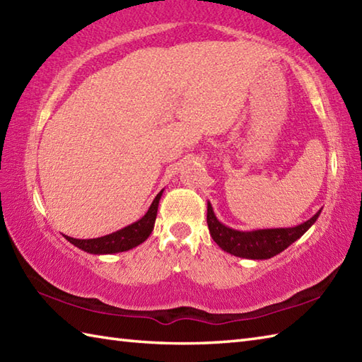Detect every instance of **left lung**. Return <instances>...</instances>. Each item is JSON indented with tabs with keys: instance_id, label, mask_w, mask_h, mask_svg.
<instances>
[{
	"instance_id": "obj_1",
	"label": "left lung",
	"mask_w": 362,
	"mask_h": 362,
	"mask_svg": "<svg viewBox=\"0 0 362 362\" xmlns=\"http://www.w3.org/2000/svg\"><path fill=\"white\" fill-rule=\"evenodd\" d=\"M320 210L303 224L288 228H263L252 230V232H241V230L230 228L218 221L213 206L209 202L206 206V224H209L210 235L222 250L232 253L235 257L250 258V259H267L283 252L289 245L297 241L314 222L317 221Z\"/></svg>"
}]
</instances>
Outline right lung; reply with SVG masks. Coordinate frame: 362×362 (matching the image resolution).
I'll list each match as a JSON object with an SVG mask.
<instances>
[{
  "instance_id": "right-lung-1",
  "label": "right lung",
  "mask_w": 362,
  "mask_h": 362,
  "mask_svg": "<svg viewBox=\"0 0 362 362\" xmlns=\"http://www.w3.org/2000/svg\"><path fill=\"white\" fill-rule=\"evenodd\" d=\"M161 194H163V189H161L156 196V199H153L148 213H146L141 219H138L136 222H134V224L118 230V232H113L110 235H105L101 238H93V240H76V238H71V236H66V235L64 236L71 244H74L76 247L82 249L83 252L95 253V255L118 253V252H126V250L134 249L136 245H140L141 243L148 240L149 235L152 233L153 224H156Z\"/></svg>"
}]
</instances>
